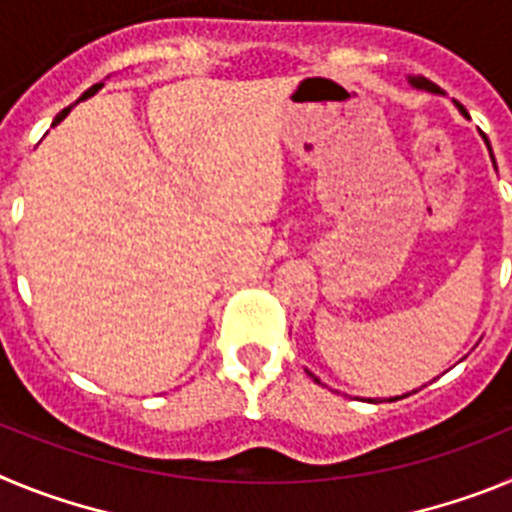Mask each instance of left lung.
I'll return each instance as SVG.
<instances>
[{
	"label": "left lung",
	"mask_w": 512,
	"mask_h": 512,
	"mask_svg": "<svg viewBox=\"0 0 512 512\" xmlns=\"http://www.w3.org/2000/svg\"><path fill=\"white\" fill-rule=\"evenodd\" d=\"M410 84H413V87H418V89H425V92L443 94L441 89H438L436 84H433V81H428V79H425V76H410ZM454 104H456V107H459V112H461V115L467 117V110H464V104H459V102H454ZM307 374H310V372H307ZM310 377L315 379V382H320V379L315 377V374H310ZM402 397H408V395H402ZM395 400H400V397H395Z\"/></svg>",
	"instance_id": "1"
}]
</instances>
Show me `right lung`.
I'll return each instance as SVG.
<instances>
[{
  "label": "right lung",
  "instance_id": "obj_1",
  "mask_svg": "<svg viewBox=\"0 0 512 512\" xmlns=\"http://www.w3.org/2000/svg\"><path fill=\"white\" fill-rule=\"evenodd\" d=\"M99 89H102V84H94V87H92V89H87V92L81 94V97H79V102H81V99H87V97H92V94H97V92H99ZM69 112H71V107H66V110H61V112H58V115H56V120H53V125H58V122H61V120H63V117L69 115Z\"/></svg>",
  "mask_w": 512,
  "mask_h": 512
}]
</instances>
